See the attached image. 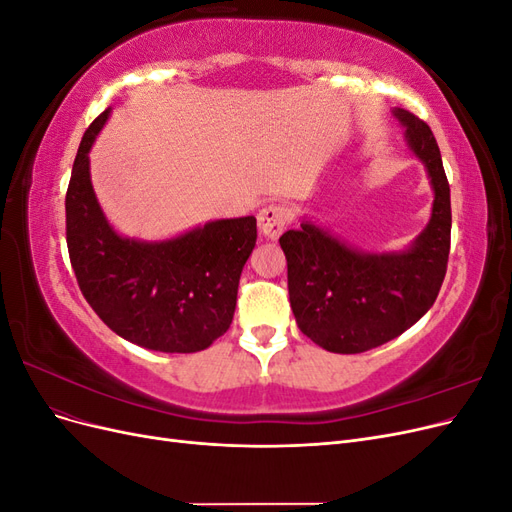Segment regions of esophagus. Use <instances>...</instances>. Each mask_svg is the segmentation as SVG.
<instances>
[{
    "label": "esophagus",
    "instance_id": "1",
    "mask_svg": "<svg viewBox=\"0 0 512 512\" xmlns=\"http://www.w3.org/2000/svg\"><path fill=\"white\" fill-rule=\"evenodd\" d=\"M290 220L288 207L280 203H271L258 211V228L267 239H277L284 232Z\"/></svg>",
    "mask_w": 512,
    "mask_h": 512
}]
</instances>
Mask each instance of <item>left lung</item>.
Segmentation results:
<instances>
[{
	"label": "left lung",
	"mask_w": 512,
	"mask_h": 512,
	"mask_svg": "<svg viewBox=\"0 0 512 512\" xmlns=\"http://www.w3.org/2000/svg\"><path fill=\"white\" fill-rule=\"evenodd\" d=\"M395 117L436 194L431 220L410 250L363 254L309 222L280 237L292 314L303 335L329 352L359 354L391 342L427 314L446 275L451 188L440 147L423 119L404 108Z\"/></svg>",
	"instance_id": "1"
}]
</instances>
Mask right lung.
Returning <instances> with one entry per match:
<instances>
[{
	"mask_svg": "<svg viewBox=\"0 0 512 512\" xmlns=\"http://www.w3.org/2000/svg\"><path fill=\"white\" fill-rule=\"evenodd\" d=\"M108 111L85 130L66 192V241L76 282L108 329L149 350L198 352L224 335L239 277L256 245V218L218 220L143 243L108 226L89 179V149Z\"/></svg>",
	"mask_w": 512,
	"mask_h": 512,
	"instance_id": "1",
	"label": "right lung"
}]
</instances>
